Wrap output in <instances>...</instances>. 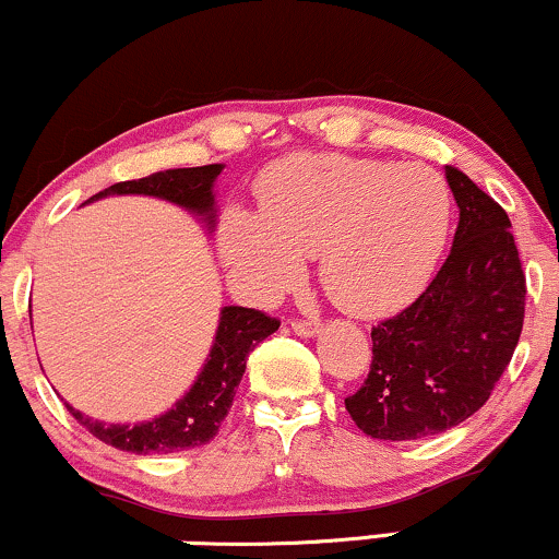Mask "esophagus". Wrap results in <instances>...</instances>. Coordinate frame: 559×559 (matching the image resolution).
Here are the masks:
<instances>
[{
	"label": "esophagus",
	"mask_w": 559,
	"mask_h": 559,
	"mask_svg": "<svg viewBox=\"0 0 559 559\" xmlns=\"http://www.w3.org/2000/svg\"><path fill=\"white\" fill-rule=\"evenodd\" d=\"M290 330L298 334V337H317L321 332L319 321H311V319H295L290 321Z\"/></svg>",
	"instance_id": "34e87169"
}]
</instances>
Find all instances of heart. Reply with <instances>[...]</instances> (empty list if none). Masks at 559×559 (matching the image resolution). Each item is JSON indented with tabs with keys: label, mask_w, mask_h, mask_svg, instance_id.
Masks as SVG:
<instances>
[{
	"label": "heart",
	"mask_w": 559,
	"mask_h": 559,
	"mask_svg": "<svg viewBox=\"0 0 559 559\" xmlns=\"http://www.w3.org/2000/svg\"><path fill=\"white\" fill-rule=\"evenodd\" d=\"M452 225L444 177L424 164L295 154L259 188V212L222 216L219 251L242 290L272 298L319 253V280L343 311L386 317L429 285Z\"/></svg>",
	"instance_id": "heart-1"
}]
</instances>
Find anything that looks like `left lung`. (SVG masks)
Instances as JSON below:
<instances>
[{"label": "left lung", "instance_id": "left-lung-1", "mask_svg": "<svg viewBox=\"0 0 559 559\" xmlns=\"http://www.w3.org/2000/svg\"><path fill=\"white\" fill-rule=\"evenodd\" d=\"M457 203L452 251L431 285L371 330L373 360L345 408L373 439H424L463 424L487 403L513 358L526 311V274L497 201L444 167Z\"/></svg>", "mask_w": 559, "mask_h": 559}]
</instances>
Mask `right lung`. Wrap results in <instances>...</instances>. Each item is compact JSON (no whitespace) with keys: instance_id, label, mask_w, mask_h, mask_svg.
<instances>
[{"instance_id":"obj_1","label":"right lung","mask_w":559,"mask_h":559,"mask_svg":"<svg viewBox=\"0 0 559 559\" xmlns=\"http://www.w3.org/2000/svg\"><path fill=\"white\" fill-rule=\"evenodd\" d=\"M225 164H206V167H180L164 169L141 180L117 182L104 188L102 193L91 195L85 203H94L107 195H151L186 209L188 214L199 216L209 233L216 227V177L222 175ZM280 330L277 319L242 306H225L219 311V326H216L212 350L203 360L199 377L190 390L169 411L141 424H104L83 416L81 411H68L81 421L96 439L111 444V448L135 452V455H167L206 444L216 437L222 421H225L229 405H233L235 390H238L242 373H246L248 353L261 340Z\"/></svg>"}]
</instances>
